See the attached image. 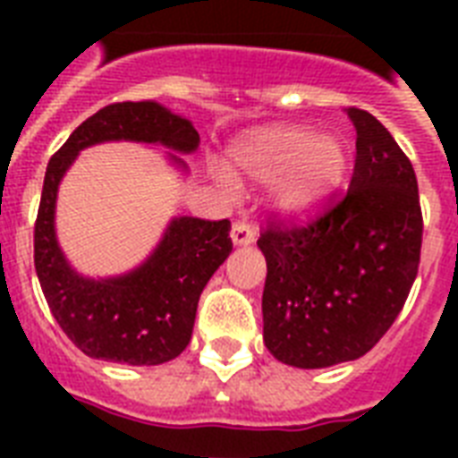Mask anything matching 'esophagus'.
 I'll list each match as a JSON object with an SVG mask.
<instances>
[{
  "instance_id": "obj_1",
  "label": "esophagus",
  "mask_w": 458,
  "mask_h": 458,
  "mask_svg": "<svg viewBox=\"0 0 458 458\" xmlns=\"http://www.w3.org/2000/svg\"><path fill=\"white\" fill-rule=\"evenodd\" d=\"M230 237L235 244H250L257 240V230L254 225L247 221H235L233 223V230H230Z\"/></svg>"
}]
</instances>
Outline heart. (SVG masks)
Returning a JSON list of instances; mask_svg holds the SVG:
<instances>
[{"label": "heart", "mask_w": 458, "mask_h": 458, "mask_svg": "<svg viewBox=\"0 0 458 458\" xmlns=\"http://www.w3.org/2000/svg\"><path fill=\"white\" fill-rule=\"evenodd\" d=\"M235 164L250 178L276 182V199L290 211L313 207L344 175L349 152L344 140L313 135L309 128L276 125L247 138L235 147ZM225 192H235L237 182L228 171H216Z\"/></svg>", "instance_id": "b5f03b06"}]
</instances>
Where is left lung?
<instances>
[{
  "label": "left lung",
  "mask_w": 458,
  "mask_h": 458,
  "mask_svg": "<svg viewBox=\"0 0 458 458\" xmlns=\"http://www.w3.org/2000/svg\"><path fill=\"white\" fill-rule=\"evenodd\" d=\"M347 194L309 223L271 221L264 251V342L278 361L326 369L376 347L402 311L420 264L416 173L387 128L352 106Z\"/></svg>",
  "instance_id": "left-lung-1"
}]
</instances>
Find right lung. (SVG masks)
<instances>
[{"instance_id":"right-lung-1","label":"right lung","mask_w":458,"mask_h":458,"mask_svg":"<svg viewBox=\"0 0 458 458\" xmlns=\"http://www.w3.org/2000/svg\"><path fill=\"white\" fill-rule=\"evenodd\" d=\"M109 140L164 145L180 154L199 147L194 125L157 102H116L89 116L47 165L35 221V271L49 311L81 352L104 361L157 366L190 344L201 290L233 251L230 221L180 216L135 271L104 280L78 276L54 233L56 192L78 152ZM171 161L185 168L178 154Z\"/></svg>"}]
</instances>
